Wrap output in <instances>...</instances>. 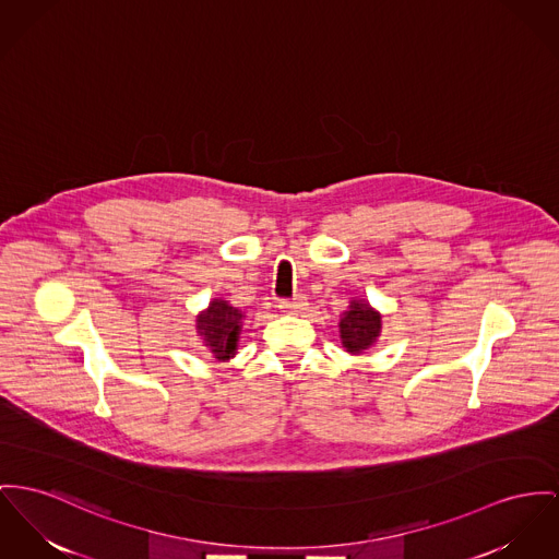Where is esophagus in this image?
<instances>
[{
  "label": "esophagus",
  "instance_id": "obj_1",
  "mask_svg": "<svg viewBox=\"0 0 559 559\" xmlns=\"http://www.w3.org/2000/svg\"><path fill=\"white\" fill-rule=\"evenodd\" d=\"M305 307H307V298L300 297V295L290 298V300H288V298L280 300V309H282L284 313H300Z\"/></svg>",
  "mask_w": 559,
  "mask_h": 559
}]
</instances>
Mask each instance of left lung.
Instances as JSON below:
<instances>
[{"instance_id": "obj_1", "label": "left lung", "mask_w": 559, "mask_h": 559, "mask_svg": "<svg viewBox=\"0 0 559 559\" xmlns=\"http://www.w3.org/2000/svg\"><path fill=\"white\" fill-rule=\"evenodd\" d=\"M381 333V313L367 300H352L338 322L341 343L349 354H362L374 345Z\"/></svg>"}]
</instances>
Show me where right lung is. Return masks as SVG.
<instances>
[{"label": "right lung", "mask_w": 559, "mask_h": 559, "mask_svg": "<svg viewBox=\"0 0 559 559\" xmlns=\"http://www.w3.org/2000/svg\"><path fill=\"white\" fill-rule=\"evenodd\" d=\"M243 318L246 316L237 307L223 298H214L210 307L197 316V335L201 336L203 345L216 360H228L235 356Z\"/></svg>", "instance_id": "obj_1"}]
</instances>
